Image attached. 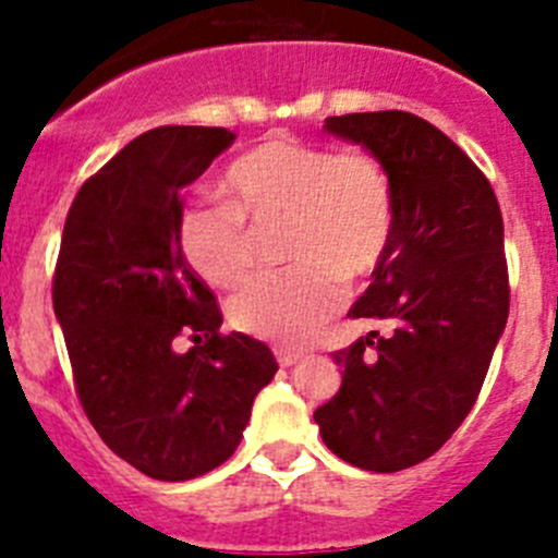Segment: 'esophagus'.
Instances as JSON below:
<instances>
[{
    "mask_svg": "<svg viewBox=\"0 0 558 558\" xmlns=\"http://www.w3.org/2000/svg\"><path fill=\"white\" fill-rule=\"evenodd\" d=\"M276 360H279V366H293L302 360V352H295V349H276Z\"/></svg>",
    "mask_w": 558,
    "mask_h": 558,
    "instance_id": "obj_1",
    "label": "esophagus"
}]
</instances>
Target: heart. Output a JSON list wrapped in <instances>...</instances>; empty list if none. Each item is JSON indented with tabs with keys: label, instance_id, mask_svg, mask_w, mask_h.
I'll return each instance as SVG.
<instances>
[{
	"label": "heart",
	"instance_id": "obj_1",
	"mask_svg": "<svg viewBox=\"0 0 558 558\" xmlns=\"http://www.w3.org/2000/svg\"><path fill=\"white\" fill-rule=\"evenodd\" d=\"M229 204L190 201L175 218L186 265L211 288H234L254 263V231L282 223L293 265L254 276L231 299L234 329L302 347L343 302V282L372 279L397 229L386 167L363 150L270 136L236 156L220 181Z\"/></svg>",
	"mask_w": 558,
	"mask_h": 558
}]
</instances>
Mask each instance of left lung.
Listing matches in <instances>:
<instances>
[{
  "instance_id": "1",
  "label": "left lung",
  "mask_w": 558,
  "mask_h": 558,
  "mask_svg": "<svg viewBox=\"0 0 558 558\" xmlns=\"http://www.w3.org/2000/svg\"><path fill=\"white\" fill-rule=\"evenodd\" d=\"M324 128L386 167L397 229L386 263L349 310L386 332L332 352L343 379L315 422L347 463L399 472L461 427L506 329L500 204L475 161L416 113H343Z\"/></svg>"
}]
</instances>
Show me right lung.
<instances>
[{"label": "right lung", "mask_w": 558, "mask_h": 558, "mask_svg": "<svg viewBox=\"0 0 558 558\" xmlns=\"http://www.w3.org/2000/svg\"><path fill=\"white\" fill-rule=\"evenodd\" d=\"M231 142L226 128H153L86 179L63 226L52 307L77 399L102 441L156 481L229 461L279 368L263 340L220 335L218 295L175 240L181 190Z\"/></svg>", "instance_id": "1"}]
</instances>
